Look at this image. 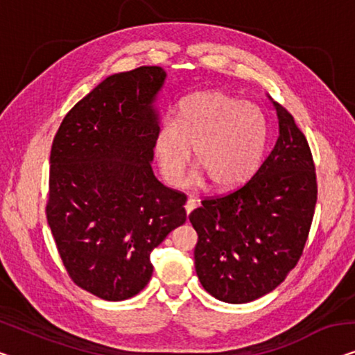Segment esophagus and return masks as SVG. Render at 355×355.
<instances>
[{
  "label": "esophagus",
  "instance_id": "34e87169",
  "mask_svg": "<svg viewBox=\"0 0 355 355\" xmlns=\"http://www.w3.org/2000/svg\"><path fill=\"white\" fill-rule=\"evenodd\" d=\"M196 205H198V202H196V199L189 198V199L187 200V204H184V210H187V215L191 214V211L196 209Z\"/></svg>",
  "mask_w": 355,
  "mask_h": 355
}]
</instances>
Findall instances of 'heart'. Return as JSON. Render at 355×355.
Instances as JSON below:
<instances>
[{"label":"heart","instance_id":"b5f03b06","mask_svg":"<svg viewBox=\"0 0 355 355\" xmlns=\"http://www.w3.org/2000/svg\"><path fill=\"white\" fill-rule=\"evenodd\" d=\"M202 168L191 180L207 175L220 189L248 182L260 168L268 146V123L255 105L223 92H200L184 98L177 111V125L157 130L155 151L167 183L178 184L191 159Z\"/></svg>","mask_w":355,"mask_h":355}]
</instances>
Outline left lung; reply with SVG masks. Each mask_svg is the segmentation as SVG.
Segmentation results:
<instances>
[{"label": "left lung", "instance_id": "left-lung-1", "mask_svg": "<svg viewBox=\"0 0 355 355\" xmlns=\"http://www.w3.org/2000/svg\"><path fill=\"white\" fill-rule=\"evenodd\" d=\"M279 137L261 167L232 193L202 200L189 221L194 263L211 296L242 304L272 292L296 266L317 202L311 148L293 116L272 102Z\"/></svg>", "mask_w": 355, "mask_h": 355}]
</instances>
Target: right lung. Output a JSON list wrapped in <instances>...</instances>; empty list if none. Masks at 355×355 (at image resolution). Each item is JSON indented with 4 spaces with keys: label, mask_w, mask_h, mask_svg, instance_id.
<instances>
[{
    "label": "right lung",
    "mask_w": 355,
    "mask_h": 355,
    "mask_svg": "<svg viewBox=\"0 0 355 355\" xmlns=\"http://www.w3.org/2000/svg\"><path fill=\"white\" fill-rule=\"evenodd\" d=\"M161 67L103 79L68 111L52 141L46 215L68 276L107 301L141 292L150 255L187 221V196L155 177Z\"/></svg>",
    "instance_id": "obj_1"
}]
</instances>
